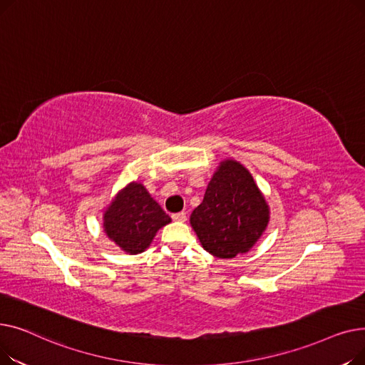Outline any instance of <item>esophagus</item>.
Instances as JSON below:
<instances>
[{"label": "esophagus", "instance_id": "obj_1", "mask_svg": "<svg viewBox=\"0 0 365 365\" xmlns=\"http://www.w3.org/2000/svg\"><path fill=\"white\" fill-rule=\"evenodd\" d=\"M171 217H173V220H176V222H186V213L185 212L173 215Z\"/></svg>", "mask_w": 365, "mask_h": 365}]
</instances>
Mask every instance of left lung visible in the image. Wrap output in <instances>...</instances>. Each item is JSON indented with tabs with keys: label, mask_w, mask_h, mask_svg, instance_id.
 Wrapping results in <instances>:
<instances>
[{
	"label": "left lung",
	"mask_w": 365,
	"mask_h": 365,
	"mask_svg": "<svg viewBox=\"0 0 365 365\" xmlns=\"http://www.w3.org/2000/svg\"><path fill=\"white\" fill-rule=\"evenodd\" d=\"M269 217V205L252 173L227 158L217 165L189 222L205 252L232 259L252 250Z\"/></svg>",
	"instance_id": "obj_1"
}]
</instances>
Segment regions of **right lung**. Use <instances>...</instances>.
<instances>
[{
	"instance_id": "obj_1",
	"label": "right lung",
	"mask_w": 365,
	"mask_h": 365,
	"mask_svg": "<svg viewBox=\"0 0 365 365\" xmlns=\"http://www.w3.org/2000/svg\"><path fill=\"white\" fill-rule=\"evenodd\" d=\"M171 222L140 182H130L103 212L106 237L128 255L143 253L160 229Z\"/></svg>"
}]
</instances>
